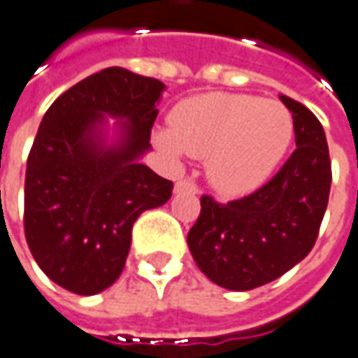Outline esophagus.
I'll return each instance as SVG.
<instances>
[{
    "label": "esophagus",
    "instance_id": "esophagus-1",
    "mask_svg": "<svg viewBox=\"0 0 358 358\" xmlns=\"http://www.w3.org/2000/svg\"><path fill=\"white\" fill-rule=\"evenodd\" d=\"M175 191L177 192H183V191L196 192L199 191V187H196V183H194L192 179H181V181H177V185H175Z\"/></svg>",
    "mask_w": 358,
    "mask_h": 358
}]
</instances>
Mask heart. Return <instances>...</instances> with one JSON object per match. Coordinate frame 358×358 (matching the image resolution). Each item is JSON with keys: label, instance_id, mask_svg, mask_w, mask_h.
<instances>
[{"label": "heart", "instance_id": "obj_1", "mask_svg": "<svg viewBox=\"0 0 358 358\" xmlns=\"http://www.w3.org/2000/svg\"><path fill=\"white\" fill-rule=\"evenodd\" d=\"M169 125L158 136L159 146L206 159L210 183L227 196L264 183L295 134L293 115L283 103L245 94L212 92L183 100L171 111Z\"/></svg>", "mask_w": 358, "mask_h": 358}]
</instances>
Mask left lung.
I'll list each match as a JSON object with an SVG mask.
<instances>
[{
  "label": "left lung",
  "instance_id": "8db88e82",
  "mask_svg": "<svg viewBox=\"0 0 358 358\" xmlns=\"http://www.w3.org/2000/svg\"><path fill=\"white\" fill-rule=\"evenodd\" d=\"M293 113L295 152L255 192L229 202L200 196V215L187 235L202 273L231 291L278 280L318 239L331 187V162L322 123L301 102L281 96Z\"/></svg>",
  "mask_w": 358,
  "mask_h": 358
}]
</instances>
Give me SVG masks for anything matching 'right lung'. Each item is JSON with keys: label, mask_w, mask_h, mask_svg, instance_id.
<instances>
[{"label": "right lung", "mask_w": 358, "mask_h": 358, "mask_svg": "<svg viewBox=\"0 0 358 358\" xmlns=\"http://www.w3.org/2000/svg\"><path fill=\"white\" fill-rule=\"evenodd\" d=\"M162 90L158 78L108 67L63 92L40 123L27 159L24 237L42 272L71 293L115 283L136 217L171 199L173 183L138 164ZM103 113L127 119L113 149L95 141Z\"/></svg>", "instance_id": "right-lung-1"}]
</instances>
